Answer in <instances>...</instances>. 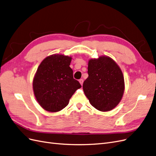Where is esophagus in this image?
<instances>
[{
  "label": "esophagus",
  "instance_id": "obj_1",
  "mask_svg": "<svg viewBox=\"0 0 156 156\" xmlns=\"http://www.w3.org/2000/svg\"><path fill=\"white\" fill-rule=\"evenodd\" d=\"M79 82L80 83V84H81V85H83V79L79 80Z\"/></svg>",
  "mask_w": 156,
  "mask_h": 156
}]
</instances>
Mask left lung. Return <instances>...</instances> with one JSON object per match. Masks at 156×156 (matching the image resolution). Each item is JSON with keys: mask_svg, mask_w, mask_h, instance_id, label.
<instances>
[{"mask_svg": "<svg viewBox=\"0 0 156 156\" xmlns=\"http://www.w3.org/2000/svg\"><path fill=\"white\" fill-rule=\"evenodd\" d=\"M89 76L83 83V89L90 104L101 112L115 108L120 102L124 91V80L121 70L108 56L90 59Z\"/></svg>", "mask_w": 156, "mask_h": 156, "instance_id": "left-lung-1", "label": "left lung"}]
</instances>
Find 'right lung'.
Here are the masks:
<instances>
[{"mask_svg":"<svg viewBox=\"0 0 156 156\" xmlns=\"http://www.w3.org/2000/svg\"><path fill=\"white\" fill-rule=\"evenodd\" d=\"M71 58L54 54L43 60L33 80V89L38 103L46 111L57 112L69 104L74 92L81 87L74 79L69 67Z\"/></svg>","mask_w":156,"mask_h":156,"instance_id":"1","label":"right lung"}]
</instances>
